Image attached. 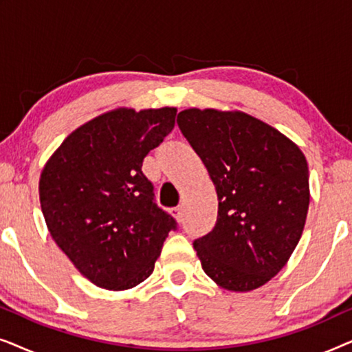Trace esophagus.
Returning <instances> with one entry per match:
<instances>
[{"label":"esophagus","instance_id":"34e87169","mask_svg":"<svg viewBox=\"0 0 352 352\" xmlns=\"http://www.w3.org/2000/svg\"><path fill=\"white\" fill-rule=\"evenodd\" d=\"M171 214L176 221H181L182 214H184V210H182V206H176V208H171Z\"/></svg>","mask_w":352,"mask_h":352}]
</instances>
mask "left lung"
<instances>
[{"mask_svg": "<svg viewBox=\"0 0 352 352\" xmlns=\"http://www.w3.org/2000/svg\"><path fill=\"white\" fill-rule=\"evenodd\" d=\"M177 126L204 162L218 194V218L194 248L206 276L229 292H252L295 252L309 208L301 148L240 110L186 109Z\"/></svg>", "mask_w": 352, "mask_h": 352, "instance_id": "obj_1", "label": "left lung"}]
</instances>
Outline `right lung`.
<instances>
[{
	"label": "right lung",
	"mask_w": 352,
	"mask_h": 352,
	"mask_svg": "<svg viewBox=\"0 0 352 352\" xmlns=\"http://www.w3.org/2000/svg\"><path fill=\"white\" fill-rule=\"evenodd\" d=\"M176 107H118L72 131L43 166L47 230L81 276L129 290L153 272L175 219L152 201L144 158L175 128Z\"/></svg>",
	"instance_id": "1"
}]
</instances>
